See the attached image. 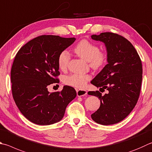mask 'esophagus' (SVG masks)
I'll return each mask as SVG.
<instances>
[{
    "instance_id": "obj_1",
    "label": "esophagus",
    "mask_w": 152,
    "mask_h": 152,
    "mask_svg": "<svg viewBox=\"0 0 152 152\" xmlns=\"http://www.w3.org/2000/svg\"><path fill=\"white\" fill-rule=\"evenodd\" d=\"M77 96H84L87 94V91L85 90H76Z\"/></svg>"
}]
</instances>
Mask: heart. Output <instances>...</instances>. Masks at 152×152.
<instances>
[{
	"instance_id": "obj_1",
	"label": "heart",
	"mask_w": 152,
	"mask_h": 152,
	"mask_svg": "<svg viewBox=\"0 0 152 152\" xmlns=\"http://www.w3.org/2000/svg\"><path fill=\"white\" fill-rule=\"evenodd\" d=\"M74 52L88 61L91 67L94 69H98L103 66L106 62V54L100 51L97 45L86 39L82 40L74 48ZM70 60V55L67 50L62 51L58 57V66L62 70L67 68ZM91 79L89 74H73L66 76L64 78V83L76 88H83L87 82Z\"/></svg>"
}]
</instances>
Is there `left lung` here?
Returning a JSON list of instances; mask_svg holds the SVG:
<instances>
[{
	"label": "left lung",
	"instance_id": "8db88e82",
	"mask_svg": "<svg viewBox=\"0 0 152 152\" xmlns=\"http://www.w3.org/2000/svg\"><path fill=\"white\" fill-rule=\"evenodd\" d=\"M92 39L104 43L107 64L91 83L107 94L90 91L88 94L100 100V106L91 115L95 122L112 125L130 114L138 100L142 80V64L132 43L122 36L102 32L91 36Z\"/></svg>",
	"mask_w": 152,
	"mask_h": 152
}]
</instances>
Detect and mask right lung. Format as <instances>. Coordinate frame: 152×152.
<instances>
[{"label":"right lung","mask_w":152,"mask_h":152,"mask_svg":"<svg viewBox=\"0 0 152 152\" xmlns=\"http://www.w3.org/2000/svg\"><path fill=\"white\" fill-rule=\"evenodd\" d=\"M75 38L42 35L29 41L16 54L10 72L12 96L26 119L38 125H50L64 117L68 104L76 96L74 88L64 86L50 93L48 86L58 83V57Z\"/></svg>","instance_id":"1"}]
</instances>
